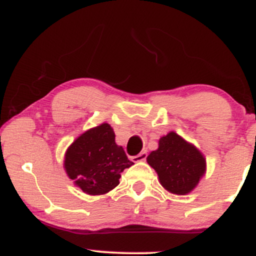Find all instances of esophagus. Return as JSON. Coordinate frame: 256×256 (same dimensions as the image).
I'll list each match as a JSON object with an SVG mask.
<instances>
[{
    "label": "esophagus",
    "instance_id": "1",
    "mask_svg": "<svg viewBox=\"0 0 256 256\" xmlns=\"http://www.w3.org/2000/svg\"><path fill=\"white\" fill-rule=\"evenodd\" d=\"M146 158V152H140V154L136 155V156L132 158V160L134 161V162H140V161H144Z\"/></svg>",
    "mask_w": 256,
    "mask_h": 256
}]
</instances>
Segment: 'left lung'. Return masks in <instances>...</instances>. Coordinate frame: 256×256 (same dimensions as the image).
<instances>
[{
	"label": "left lung",
	"instance_id": "8db88e82",
	"mask_svg": "<svg viewBox=\"0 0 256 256\" xmlns=\"http://www.w3.org/2000/svg\"><path fill=\"white\" fill-rule=\"evenodd\" d=\"M146 161L156 171L160 184L176 195L192 192L206 172L202 152L173 131L158 140V148Z\"/></svg>",
	"mask_w": 256,
	"mask_h": 256
}]
</instances>
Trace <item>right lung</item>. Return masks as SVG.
<instances>
[{"mask_svg": "<svg viewBox=\"0 0 256 256\" xmlns=\"http://www.w3.org/2000/svg\"><path fill=\"white\" fill-rule=\"evenodd\" d=\"M134 165L116 143L110 124L85 131L67 149L64 167L67 176L89 195H104L119 184L120 173Z\"/></svg>", "mask_w": 256, "mask_h": 256, "instance_id": "right-lung-1", "label": "right lung"}]
</instances>
